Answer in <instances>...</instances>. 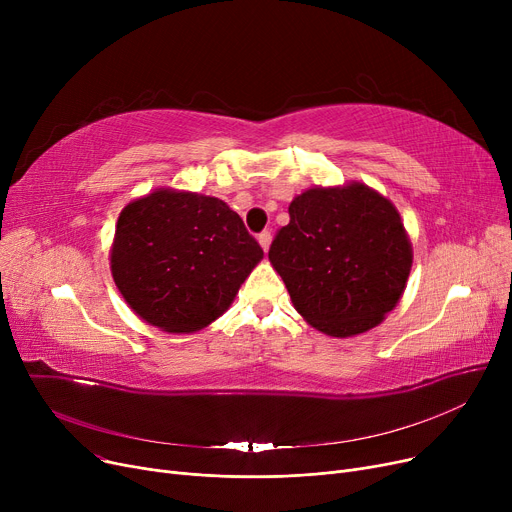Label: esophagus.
<instances>
[{"mask_svg":"<svg viewBox=\"0 0 512 512\" xmlns=\"http://www.w3.org/2000/svg\"><path fill=\"white\" fill-rule=\"evenodd\" d=\"M257 240H259L261 249L267 251V249H270V242H272V232H270V230H263V232L257 236Z\"/></svg>","mask_w":512,"mask_h":512,"instance_id":"obj_1","label":"esophagus"}]
</instances>
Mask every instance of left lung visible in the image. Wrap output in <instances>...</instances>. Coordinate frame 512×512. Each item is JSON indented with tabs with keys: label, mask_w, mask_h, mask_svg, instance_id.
Listing matches in <instances>:
<instances>
[{
	"label": "left lung",
	"mask_w": 512,
	"mask_h": 512,
	"mask_svg": "<svg viewBox=\"0 0 512 512\" xmlns=\"http://www.w3.org/2000/svg\"><path fill=\"white\" fill-rule=\"evenodd\" d=\"M270 247L294 309L328 336L363 334L407 286L413 249L396 207L361 182L309 188Z\"/></svg>",
	"instance_id": "left-lung-1"
}]
</instances>
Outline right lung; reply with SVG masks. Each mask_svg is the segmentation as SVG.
I'll return each instance as SVG.
<instances>
[{"label": "right lung", "instance_id": "add662e5", "mask_svg": "<svg viewBox=\"0 0 512 512\" xmlns=\"http://www.w3.org/2000/svg\"><path fill=\"white\" fill-rule=\"evenodd\" d=\"M261 259L259 242L222 199L157 188L122 209L110 261L130 309L180 334L218 319Z\"/></svg>", "mask_w": 512, "mask_h": 512}]
</instances>
